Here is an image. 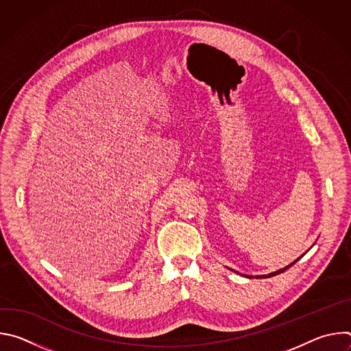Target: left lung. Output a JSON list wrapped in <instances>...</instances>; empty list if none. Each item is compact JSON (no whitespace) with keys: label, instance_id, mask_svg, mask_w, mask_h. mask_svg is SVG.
<instances>
[{"label":"left lung","instance_id":"8db88e82","mask_svg":"<svg viewBox=\"0 0 351 351\" xmlns=\"http://www.w3.org/2000/svg\"><path fill=\"white\" fill-rule=\"evenodd\" d=\"M297 261V260H295ZM295 261L294 263H291V264H289L287 267H285V268H282V269H279V271H276V272H272V274H269V275H261V276H257V278H271V276H275V275H279V274H282V272H285L287 268H290L293 264H295ZM247 278H253V276H247Z\"/></svg>","mask_w":351,"mask_h":351}]
</instances>
